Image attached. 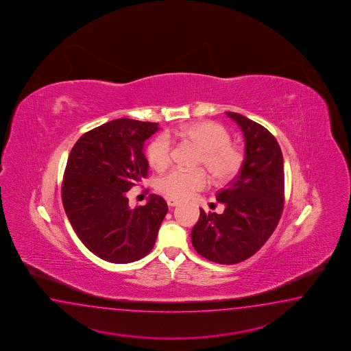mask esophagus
I'll use <instances>...</instances> for the list:
<instances>
[{"label":"esophagus","mask_w":351,"mask_h":351,"mask_svg":"<svg viewBox=\"0 0 351 351\" xmlns=\"http://www.w3.org/2000/svg\"><path fill=\"white\" fill-rule=\"evenodd\" d=\"M167 204H168V206H179V202L177 199H173V198H168Z\"/></svg>","instance_id":"34e87169"}]
</instances>
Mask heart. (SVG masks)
<instances>
[{
	"instance_id": "obj_1",
	"label": "heart",
	"mask_w": 351,
	"mask_h": 351,
	"mask_svg": "<svg viewBox=\"0 0 351 351\" xmlns=\"http://www.w3.org/2000/svg\"><path fill=\"white\" fill-rule=\"evenodd\" d=\"M178 136L195 145L200 153L198 165H204L215 183H226L237 177L244 162L243 152L232 145L229 132L215 122H197L180 127L168 134H160L148 145L147 158L149 165L163 171L171 165L173 145L171 136ZM208 184L206 173L203 171L173 169L157 180L158 192L167 197L184 199L193 193L202 191Z\"/></svg>"
}]
</instances>
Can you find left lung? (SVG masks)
<instances>
[{"instance_id":"obj_1","label":"left lung","mask_w":351,"mask_h":351,"mask_svg":"<svg viewBox=\"0 0 351 351\" xmlns=\"http://www.w3.org/2000/svg\"><path fill=\"white\" fill-rule=\"evenodd\" d=\"M227 116L244 134V162L238 177L217 193L224 212L200 209L191 237L203 258L237 264L254 255L279 223L284 208V162L280 147L267 128L239 113L227 112Z\"/></svg>"}]
</instances>
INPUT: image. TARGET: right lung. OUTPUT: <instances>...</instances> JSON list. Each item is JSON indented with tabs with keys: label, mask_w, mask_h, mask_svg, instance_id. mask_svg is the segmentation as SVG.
<instances>
[{
	"label": "right lung",
	"mask_w": 351,
	"mask_h": 351,
	"mask_svg": "<svg viewBox=\"0 0 351 351\" xmlns=\"http://www.w3.org/2000/svg\"><path fill=\"white\" fill-rule=\"evenodd\" d=\"M158 123L119 118L84 133L69 153L62 202L71 226L93 254L127 264L151 252L168 212L151 194L132 209L127 192L148 174L143 145Z\"/></svg>",
	"instance_id": "add662e5"
}]
</instances>
